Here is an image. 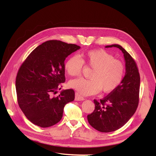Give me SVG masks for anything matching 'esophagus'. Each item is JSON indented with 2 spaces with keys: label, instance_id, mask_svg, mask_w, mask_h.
Wrapping results in <instances>:
<instances>
[{
  "label": "esophagus",
  "instance_id": "34e87169",
  "mask_svg": "<svg viewBox=\"0 0 156 156\" xmlns=\"http://www.w3.org/2000/svg\"><path fill=\"white\" fill-rule=\"evenodd\" d=\"M84 98L83 97H82V96L79 94L78 92H76L75 93V101H84Z\"/></svg>",
  "mask_w": 156,
  "mask_h": 156
}]
</instances>
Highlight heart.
<instances>
[{"instance_id": "1", "label": "heart", "mask_w": 156, "mask_h": 156, "mask_svg": "<svg viewBox=\"0 0 156 156\" xmlns=\"http://www.w3.org/2000/svg\"><path fill=\"white\" fill-rule=\"evenodd\" d=\"M81 59L71 56L65 64V69L72 77L80 76L84 64L92 68L90 79L78 78L70 80L69 87L84 96L95 94L101 90L109 93L116 90L123 80L125 66L115 57L102 49H94L82 53Z\"/></svg>"}]
</instances>
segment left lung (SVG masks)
Segmentation results:
<instances>
[{"instance_id":"left-lung-1","label":"left lung","mask_w":156,"mask_h":156,"mask_svg":"<svg viewBox=\"0 0 156 156\" xmlns=\"http://www.w3.org/2000/svg\"><path fill=\"white\" fill-rule=\"evenodd\" d=\"M117 48L125 60V75L119 87L100 101L94 100L95 108L87 116L88 121L98 131L108 133L122 127L137 110L139 104L140 76L136 62L121 45L114 44L105 48Z\"/></svg>"}]
</instances>
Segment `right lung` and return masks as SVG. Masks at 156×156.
Wrapping results in <instances>:
<instances>
[{"label": "right lung", "instance_id": "1", "mask_svg": "<svg viewBox=\"0 0 156 156\" xmlns=\"http://www.w3.org/2000/svg\"><path fill=\"white\" fill-rule=\"evenodd\" d=\"M80 48L58 40H49L32 51L20 67L16 91L20 108L32 123L49 127L61 120L65 105L74 100L72 89L56 94L66 80V58Z\"/></svg>", "mask_w": 156, "mask_h": 156}]
</instances>
